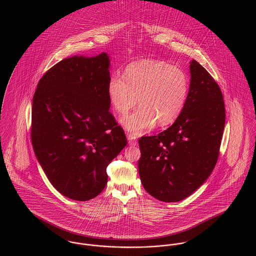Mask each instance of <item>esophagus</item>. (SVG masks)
Listing matches in <instances>:
<instances>
[{"mask_svg":"<svg viewBox=\"0 0 256 256\" xmlns=\"http://www.w3.org/2000/svg\"><path fill=\"white\" fill-rule=\"evenodd\" d=\"M127 138H128V141H129V145H131V146H136L137 145V136H135L134 134H128Z\"/></svg>","mask_w":256,"mask_h":256,"instance_id":"obj_1","label":"esophagus"}]
</instances>
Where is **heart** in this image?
I'll use <instances>...</instances> for the list:
<instances>
[{
    "mask_svg": "<svg viewBox=\"0 0 256 256\" xmlns=\"http://www.w3.org/2000/svg\"><path fill=\"white\" fill-rule=\"evenodd\" d=\"M190 82L187 74L162 60L143 59L129 64L124 78L112 76L108 84L110 104L124 115L139 102L140 108L121 123L130 132L142 134L152 128L174 123L185 108Z\"/></svg>",
    "mask_w": 256,
    "mask_h": 256,
    "instance_id": "b5f03b06",
    "label": "heart"
}]
</instances>
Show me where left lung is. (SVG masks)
<instances>
[{"label":"left lung","mask_w":256,"mask_h":256,"mask_svg":"<svg viewBox=\"0 0 256 256\" xmlns=\"http://www.w3.org/2000/svg\"><path fill=\"white\" fill-rule=\"evenodd\" d=\"M190 88L180 118L156 136L139 139V174L146 192L178 202L212 174L219 156L226 110L218 84L197 61L190 63Z\"/></svg>","instance_id":"1"}]
</instances>
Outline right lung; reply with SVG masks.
Instances as JSON below:
<instances>
[{"label": "right lung", "mask_w": 256, "mask_h": 256, "mask_svg": "<svg viewBox=\"0 0 256 256\" xmlns=\"http://www.w3.org/2000/svg\"><path fill=\"white\" fill-rule=\"evenodd\" d=\"M110 57L74 56L42 76L34 96L32 142L51 184L86 201L108 183L106 168L127 145L110 112Z\"/></svg>", "instance_id": "1"}]
</instances>
